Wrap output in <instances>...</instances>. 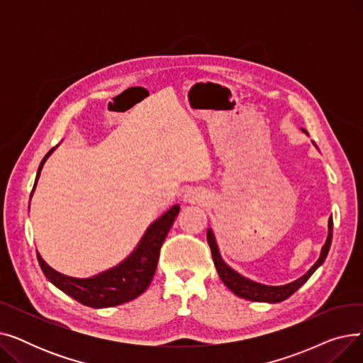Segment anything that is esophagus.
Listing matches in <instances>:
<instances>
[{
	"label": "esophagus",
	"mask_w": 363,
	"mask_h": 363,
	"mask_svg": "<svg viewBox=\"0 0 363 363\" xmlns=\"http://www.w3.org/2000/svg\"><path fill=\"white\" fill-rule=\"evenodd\" d=\"M203 199H204L203 194H200L197 189H188V191H185V194H184V201H186V203H199Z\"/></svg>",
	"instance_id": "esophagus-1"
}]
</instances>
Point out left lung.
I'll return each mask as SVG.
<instances>
[{
    "instance_id": "obj_1",
    "label": "left lung",
    "mask_w": 363,
    "mask_h": 363,
    "mask_svg": "<svg viewBox=\"0 0 363 363\" xmlns=\"http://www.w3.org/2000/svg\"><path fill=\"white\" fill-rule=\"evenodd\" d=\"M301 130L308 135L306 129L301 128ZM331 241H333V216L328 219V237L325 240V244L322 245L319 259L313 263L312 268L293 282L284 284V285H264V284H260V282H256V281H252L249 278L242 277L241 274L234 271L230 264H226L220 256L213 230L212 228H207V242H208V245H211L213 263L216 266L218 275L222 279V282L238 297H242L245 300H252V301H264V303H279L285 298H289L291 294H294L301 287V285L313 275V272L323 263V260L327 259V255H328L330 247H331Z\"/></svg>"
}]
</instances>
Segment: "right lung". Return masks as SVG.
<instances>
[{"instance_id":"1","label":"right lung","mask_w":363,"mask_h":363,"mask_svg":"<svg viewBox=\"0 0 363 363\" xmlns=\"http://www.w3.org/2000/svg\"><path fill=\"white\" fill-rule=\"evenodd\" d=\"M57 147L59 145H55L47 152L40 167H38L30 199L47 159L52 155V151ZM178 213L179 204H174L160 218L148 225L144 235L129 256H126L116 266H113V268L94 277L73 278L57 272L36 252L38 262H40L41 269L48 281L76 301L94 309L119 306V304L137 298L147 290L157 268L160 247Z\"/></svg>"}]
</instances>
